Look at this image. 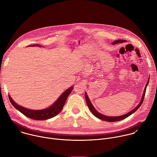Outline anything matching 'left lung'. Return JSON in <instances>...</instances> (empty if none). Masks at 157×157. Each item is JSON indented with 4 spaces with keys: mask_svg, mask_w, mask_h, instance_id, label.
Returning a JSON list of instances; mask_svg holds the SVG:
<instances>
[{
    "mask_svg": "<svg viewBox=\"0 0 157 157\" xmlns=\"http://www.w3.org/2000/svg\"><path fill=\"white\" fill-rule=\"evenodd\" d=\"M124 42H126V40H116L114 41L113 43V44H117V43H124ZM149 79L150 78H148V81L146 84V86L145 87V89H144V93L142 94V99L140 100V103L138 104V105L135 108L133 109V110H132L131 111L128 112V113L123 115V116H114V117H112V116H105L104 114H102L101 113H99V112H98L96 109L94 107L93 105L92 104L90 99H89L88 98V96L87 94L86 93H85V98H86V103L87 104V106L89 107V109H90V110L91 111V113H93V114L96 116V117H98V119H101V120H102V121H107V122H117V121H122L127 117H128L129 116H130L131 114H132L133 113H135V112L140 107V105H142L143 101H144V97H145V92H146V89H147V87L148 86V84L149 82Z\"/></svg>",
    "mask_w": 157,
    "mask_h": 157,
    "instance_id": "1",
    "label": "left lung"
}]
</instances>
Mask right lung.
I'll return each instance as SVG.
<instances>
[{"label": "right lung", "mask_w": 157, "mask_h": 157, "mask_svg": "<svg viewBox=\"0 0 157 157\" xmlns=\"http://www.w3.org/2000/svg\"><path fill=\"white\" fill-rule=\"evenodd\" d=\"M33 46L41 47L40 44H34ZM73 89V86H71L66 89L52 105L48 108L41 110H32L24 107L15 102L10 95H9V98L13 106L26 117L37 121L47 120L56 116L60 113L66 102L67 98L71 93Z\"/></svg>", "instance_id": "right-lung-1"}]
</instances>
